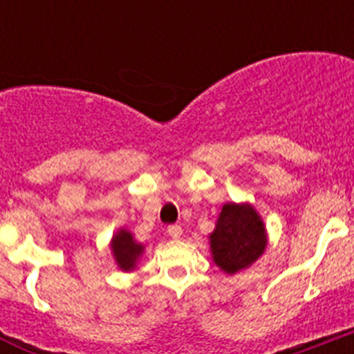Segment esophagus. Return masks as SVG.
Returning a JSON list of instances; mask_svg holds the SVG:
<instances>
[{
	"label": "esophagus",
	"instance_id": "esophagus-1",
	"mask_svg": "<svg viewBox=\"0 0 354 354\" xmlns=\"http://www.w3.org/2000/svg\"><path fill=\"white\" fill-rule=\"evenodd\" d=\"M168 234H170V237H174V239H179V237L183 236V228H180L179 225H170V227H168Z\"/></svg>",
	"mask_w": 354,
	"mask_h": 354
}]
</instances>
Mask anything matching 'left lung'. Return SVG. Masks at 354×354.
<instances>
[{"instance_id":"left-lung-1","label":"left lung","mask_w":354,"mask_h":354,"mask_svg":"<svg viewBox=\"0 0 354 354\" xmlns=\"http://www.w3.org/2000/svg\"><path fill=\"white\" fill-rule=\"evenodd\" d=\"M209 243L214 264L227 274H236L264 253L268 245L264 221L250 204L228 202L221 207Z\"/></svg>"}]
</instances>
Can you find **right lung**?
Instances as JSON below:
<instances>
[{
	"mask_svg": "<svg viewBox=\"0 0 354 354\" xmlns=\"http://www.w3.org/2000/svg\"><path fill=\"white\" fill-rule=\"evenodd\" d=\"M109 246H111V252H113L115 262H117V266L122 271H133L143 253L142 243H136L133 234L126 230V228L117 230Z\"/></svg>",
	"mask_w": 354,
	"mask_h": 354,
	"instance_id": "obj_1",
	"label": "right lung"
}]
</instances>
